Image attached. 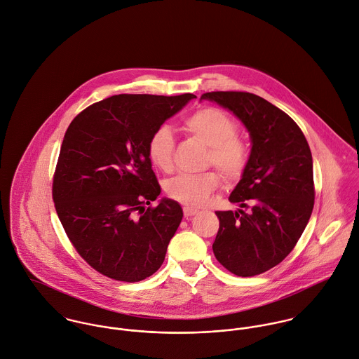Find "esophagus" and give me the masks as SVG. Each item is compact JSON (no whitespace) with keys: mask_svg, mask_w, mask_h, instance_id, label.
Wrapping results in <instances>:
<instances>
[{"mask_svg":"<svg viewBox=\"0 0 359 359\" xmlns=\"http://www.w3.org/2000/svg\"><path fill=\"white\" fill-rule=\"evenodd\" d=\"M199 213V210H196V209H194V208H188V206H185L184 208V216L188 219V217H192V216H195V215H198Z\"/></svg>","mask_w":359,"mask_h":359,"instance_id":"obj_1","label":"esophagus"}]
</instances>
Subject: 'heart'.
Instances as JSON below:
<instances>
[{
  "label": "heart",
  "mask_w": 359,
  "mask_h": 359,
  "mask_svg": "<svg viewBox=\"0 0 359 359\" xmlns=\"http://www.w3.org/2000/svg\"><path fill=\"white\" fill-rule=\"evenodd\" d=\"M184 128L209 146L208 164H215L227 181L242 175L249 160V147L237 136L238 125L229 114L215 107H205L184 121ZM175 139L167 125L158 126L147 140V157L160 171L170 172L174 165ZM220 185L216 172L198 175L181 174L165 184V194L188 208L205 205Z\"/></svg>",
  "instance_id": "b5f03b06"
}]
</instances>
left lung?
<instances>
[{
	"label": "left lung",
	"mask_w": 359,
	"mask_h": 359,
	"mask_svg": "<svg viewBox=\"0 0 359 359\" xmlns=\"http://www.w3.org/2000/svg\"><path fill=\"white\" fill-rule=\"evenodd\" d=\"M249 132L250 154L230 202L237 212H216V259L231 273L250 277L277 266L301 238L313 210V163L299 126L267 100L246 92H210ZM248 208V211H242Z\"/></svg>",
	"instance_id": "left-lung-1"
}]
</instances>
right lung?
<instances>
[{
    "label": "right lung",
    "mask_w": 359,
    "mask_h": 359,
    "mask_svg": "<svg viewBox=\"0 0 359 359\" xmlns=\"http://www.w3.org/2000/svg\"><path fill=\"white\" fill-rule=\"evenodd\" d=\"M195 95H118L95 103L69 123L53 181L58 219L78 253L99 273L144 280L164 262L181 220L163 198L147 140Z\"/></svg>",
    "instance_id": "obj_1"
}]
</instances>
